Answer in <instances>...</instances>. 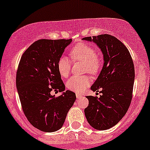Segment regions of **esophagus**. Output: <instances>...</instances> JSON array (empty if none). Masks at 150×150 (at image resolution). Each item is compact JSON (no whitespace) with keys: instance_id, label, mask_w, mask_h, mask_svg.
Returning a JSON list of instances; mask_svg holds the SVG:
<instances>
[{"instance_id":"34e87169","label":"esophagus","mask_w":150,"mask_h":150,"mask_svg":"<svg viewBox=\"0 0 150 150\" xmlns=\"http://www.w3.org/2000/svg\"><path fill=\"white\" fill-rule=\"evenodd\" d=\"M83 95L81 94V93H76V97L77 99H81V98H82Z\"/></svg>"}]
</instances>
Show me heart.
Wrapping results in <instances>:
<instances>
[{
	"mask_svg": "<svg viewBox=\"0 0 150 150\" xmlns=\"http://www.w3.org/2000/svg\"><path fill=\"white\" fill-rule=\"evenodd\" d=\"M70 55L75 61L84 62V71L96 75L102 66V57L96 53V48L86 43L75 45L70 50ZM72 64L67 57H61L57 62V69L60 75L67 78L70 72ZM91 79L88 75H74L67 82V88L69 90L81 93L90 84Z\"/></svg>",
	"mask_w": 150,
	"mask_h": 150,
	"instance_id": "b5f03b06",
	"label": "heart"
}]
</instances>
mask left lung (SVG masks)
Instances as JSON below:
<instances>
[{
    "label": "left lung",
    "mask_w": 150,
    "mask_h": 150,
    "mask_svg": "<svg viewBox=\"0 0 150 150\" xmlns=\"http://www.w3.org/2000/svg\"><path fill=\"white\" fill-rule=\"evenodd\" d=\"M101 48L104 66L91 89L100 97L88 96V106L84 110L88 123L100 131L115 125L125 115L132 100L135 70L132 57L126 46L108 34L83 38Z\"/></svg>",
    "instance_id": "obj_1"
}]
</instances>
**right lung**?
<instances>
[{"label": "right lung", "instance_id": "1", "mask_svg": "<svg viewBox=\"0 0 150 150\" xmlns=\"http://www.w3.org/2000/svg\"><path fill=\"white\" fill-rule=\"evenodd\" d=\"M72 39H40L22 54L16 71V83L22 110L28 121L44 132L62 127L76 96L66 91L55 97L51 91L62 92L65 86L57 69V62Z\"/></svg>", "mask_w": 150, "mask_h": 150}]
</instances>
